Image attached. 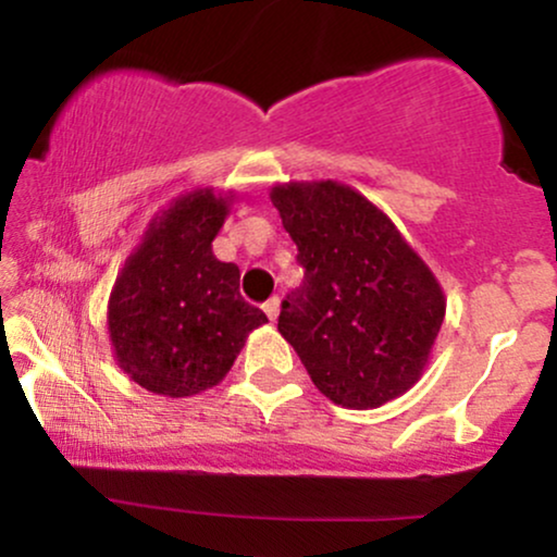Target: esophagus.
Here are the masks:
<instances>
[{
    "label": "esophagus",
    "instance_id": "34e87169",
    "mask_svg": "<svg viewBox=\"0 0 557 557\" xmlns=\"http://www.w3.org/2000/svg\"><path fill=\"white\" fill-rule=\"evenodd\" d=\"M264 314L270 317V322H274V319L280 317V298H277V296L267 300V304H264Z\"/></svg>",
    "mask_w": 557,
    "mask_h": 557
}]
</instances>
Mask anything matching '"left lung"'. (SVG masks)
Returning a JSON list of instances; mask_svg holds the SVG:
<instances>
[{
	"mask_svg": "<svg viewBox=\"0 0 557 557\" xmlns=\"http://www.w3.org/2000/svg\"><path fill=\"white\" fill-rule=\"evenodd\" d=\"M270 198L306 270L283 300L280 335L337 406L369 411L400 398L430 367L445 319L430 264L350 185L290 181Z\"/></svg>",
	"mask_w": 557,
	"mask_h": 557,
	"instance_id": "obj_1",
	"label": "left lung"
}]
</instances>
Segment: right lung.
Listing matches in <instances>:
<instances>
[{
  "mask_svg": "<svg viewBox=\"0 0 557 557\" xmlns=\"http://www.w3.org/2000/svg\"><path fill=\"white\" fill-rule=\"evenodd\" d=\"M233 190H185L154 214L125 259L107 304L117 367L149 393L190 398L225 380L267 314L240 298V270L212 240Z\"/></svg>",
  "mask_w": 557,
  "mask_h": 557,
  "instance_id": "add662e5",
  "label": "right lung"
}]
</instances>
